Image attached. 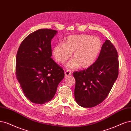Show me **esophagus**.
Returning <instances> with one entry per match:
<instances>
[{
    "label": "esophagus",
    "instance_id": "esophagus-1",
    "mask_svg": "<svg viewBox=\"0 0 131 131\" xmlns=\"http://www.w3.org/2000/svg\"><path fill=\"white\" fill-rule=\"evenodd\" d=\"M71 74H72L71 72L70 71H69V70H67L65 72V76H66V77H67V76H68L71 75Z\"/></svg>",
    "mask_w": 131,
    "mask_h": 131
}]
</instances>
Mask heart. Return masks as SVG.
Here are the masks:
<instances>
[{
	"mask_svg": "<svg viewBox=\"0 0 131 131\" xmlns=\"http://www.w3.org/2000/svg\"><path fill=\"white\" fill-rule=\"evenodd\" d=\"M102 42L97 37L82 35L71 36L63 43H58L53 47L52 53L56 61L64 63L73 52L74 59L67 64L70 69L79 66L85 68L92 65L97 58L101 50Z\"/></svg>",
	"mask_w": 131,
	"mask_h": 131,
	"instance_id": "b5f03b06",
	"label": "heart"
}]
</instances>
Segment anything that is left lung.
Returning <instances> with one entry per match:
<instances>
[{
    "mask_svg": "<svg viewBox=\"0 0 131 131\" xmlns=\"http://www.w3.org/2000/svg\"><path fill=\"white\" fill-rule=\"evenodd\" d=\"M118 74V52L110 40H106L96 61L87 69L73 73L76 102L84 108L100 104L109 94Z\"/></svg>",
    "mask_w": 131,
    "mask_h": 131,
    "instance_id": "obj_1",
    "label": "left lung"
}]
</instances>
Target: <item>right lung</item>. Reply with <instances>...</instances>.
<instances>
[{"instance_id":"add662e5","label":"right lung","mask_w":131,"mask_h":131,"mask_svg":"<svg viewBox=\"0 0 131 131\" xmlns=\"http://www.w3.org/2000/svg\"><path fill=\"white\" fill-rule=\"evenodd\" d=\"M57 32L48 29L35 31L23 40L17 53V79L25 96L36 104L52 100L64 77L63 69L51 58V41Z\"/></svg>"}]
</instances>
